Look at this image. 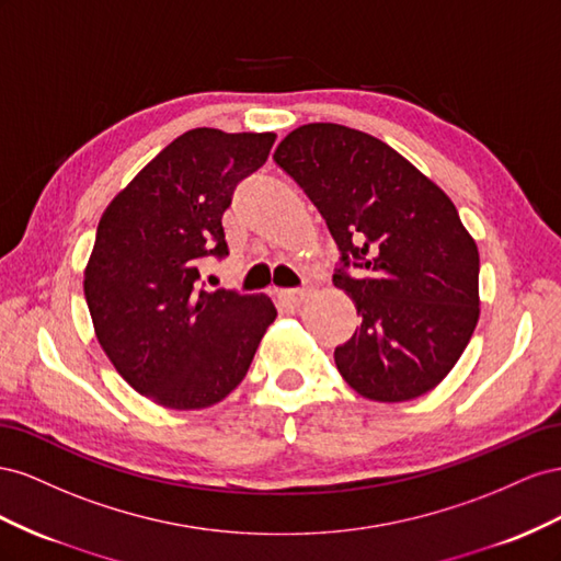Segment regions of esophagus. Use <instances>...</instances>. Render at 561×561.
<instances>
[{
	"instance_id": "esophagus-1",
	"label": "esophagus",
	"mask_w": 561,
	"mask_h": 561,
	"mask_svg": "<svg viewBox=\"0 0 561 561\" xmlns=\"http://www.w3.org/2000/svg\"><path fill=\"white\" fill-rule=\"evenodd\" d=\"M279 298H282V300H286V302H289V306H294V308H300L302 302L308 300V291H302V289H289V291H279Z\"/></svg>"
}]
</instances>
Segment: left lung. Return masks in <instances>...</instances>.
<instances>
[{"instance_id":"left-lung-1","label":"left lung","mask_w":561,"mask_h":561,"mask_svg":"<svg viewBox=\"0 0 561 561\" xmlns=\"http://www.w3.org/2000/svg\"><path fill=\"white\" fill-rule=\"evenodd\" d=\"M275 162L341 249L333 284L362 317L333 352L347 386L390 404L437 388L479 319V251L454 202L388 142L331 122L298 126Z\"/></svg>"}]
</instances>
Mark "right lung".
<instances>
[{"instance_id":"1","label":"right lung","mask_w":561,"mask_h":561,"mask_svg":"<svg viewBox=\"0 0 561 561\" xmlns=\"http://www.w3.org/2000/svg\"><path fill=\"white\" fill-rule=\"evenodd\" d=\"M275 134L192 129L107 204L84 270L95 339L129 386L192 411L244 380L277 310L267 296L199 289L204 255H228L222 211Z\"/></svg>"}]
</instances>
